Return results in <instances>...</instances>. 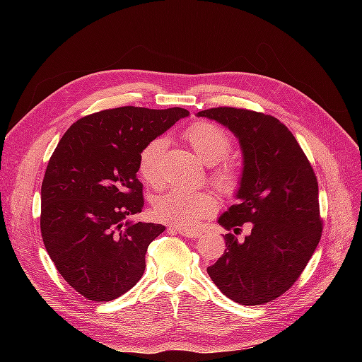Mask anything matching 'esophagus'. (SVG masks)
<instances>
[{
	"mask_svg": "<svg viewBox=\"0 0 362 362\" xmlns=\"http://www.w3.org/2000/svg\"><path fill=\"white\" fill-rule=\"evenodd\" d=\"M169 231L178 233L182 237H187V238H198V237H201V233H198V231H192V229H184V228H177V226H172Z\"/></svg>",
	"mask_w": 362,
	"mask_h": 362,
	"instance_id": "34e87169",
	"label": "esophagus"
}]
</instances>
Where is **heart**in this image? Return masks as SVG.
Wrapping results in <instances>:
<instances>
[{
  "instance_id": "1",
  "label": "heart",
  "mask_w": 362,
  "mask_h": 362,
  "mask_svg": "<svg viewBox=\"0 0 362 362\" xmlns=\"http://www.w3.org/2000/svg\"><path fill=\"white\" fill-rule=\"evenodd\" d=\"M181 137L204 163L214 164L211 177L218 189L233 192L237 187L240 170L235 163L225 160L231 152L233 140L222 127L208 120H198L185 128ZM164 151H166V140L157 137L148 141L139 154V175L151 189H160L166 182L163 164ZM216 206L217 199L211 192L173 189L156 199L152 211L161 222L194 229L214 213Z\"/></svg>"
}]
</instances>
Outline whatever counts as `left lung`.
Wrapping results in <instances>:
<instances>
[{"mask_svg": "<svg viewBox=\"0 0 362 362\" xmlns=\"http://www.w3.org/2000/svg\"><path fill=\"white\" fill-rule=\"evenodd\" d=\"M238 137L245 168L234 204L218 218L226 249L208 275L226 298L242 305L278 299L299 279L320 242L319 184L308 157L279 119L247 108L199 112ZM249 223L251 234L236 235Z\"/></svg>", "mask_w": 362, "mask_h": 362, "instance_id": "8db88e82", "label": "left lung"}]
</instances>
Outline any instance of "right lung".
Listing matches in <instances>:
<instances>
[{"mask_svg":"<svg viewBox=\"0 0 362 362\" xmlns=\"http://www.w3.org/2000/svg\"><path fill=\"white\" fill-rule=\"evenodd\" d=\"M189 112L125 105L72 124L48 161L40 233L54 266L86 299L110 302L144 276L145 255L166 226L131 223L144 210L139 154Z\"/></svg>","mask_w":362,"mask_h":362,"instance_id":"right-lung-1","label":"right lung"}]
</instances>
